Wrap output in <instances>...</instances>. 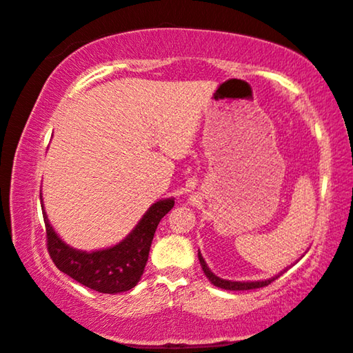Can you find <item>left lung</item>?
<instances>
[{"label": "left lung", "instance_id": "left-lung-1", "mask_svg": "<svg viewBox=\"0 0 353 353\" xmlns=\"http://www.w3.org/2000/svg\"><path fill=\"white\" fill-rule=\"evenodd\" d=\"M198 259H200V264L203 267V272L205 275L210 278V281L212 285L217 288H222V290H228V291H245V290H256V288H264L269 286L272 281H275L280 275H275L274 278H269V280H262V281H228V280H222V278L216 276L212 272L208 269L205 259H203L201 254H198Z\"/></svg>", "mask_w": 353, "mask_h": 353}]
</instances>
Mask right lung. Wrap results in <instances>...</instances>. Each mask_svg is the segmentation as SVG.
Segmentation results:
<instances>
[{
	"label": "right lung",
	"mask_w": 353,
	"mask_h": 353,
	"mask_svg": "<svg viewBox=\"0 0 353 353\" xmlns=\"http://www.w3.org/2000/svg\"><path fill=\"white\" fill-rule=\"evenodd\" d=\"M172 206L174 200L171 198L157 201L125 240L108 250L94 252L67 246L43 214L48 252L59 270L94 291L105 294L129 291L141 280L157 227Z\"/></svg>",
	"instance_id": "1"
}]
</instances>
